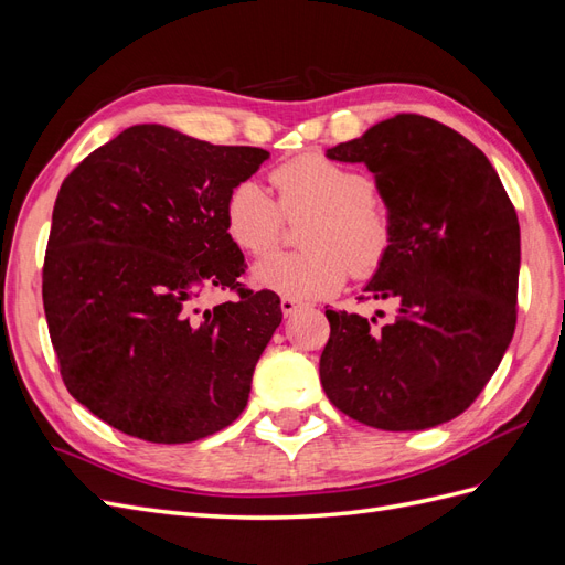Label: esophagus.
Wrapping results in <instances>:
<instances>
[{"mask_svg": "<svg viewBox=\"0 0 565 565\" xmlns=\"http://www.w3.org/2000/svg\"><path fill=\"white\" fill-rule=\"evenodd\" d=\"M303 301H299V299H295V297H282L280 299V309H282V313L285 316H292V313H297L299 309H303Z\"/></svg>", "mask_w": 565, "mask_h": 565, "instance_id": "esophagus-1", "label": "esophagus"}]
</instances>
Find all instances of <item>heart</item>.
I'll use <instances>...</instances> for the list:
<instances>
[{
    "label": "heart",
    "mask_w": 565,
    "mask_h": 565,
    "mask_svg": "<svg viewBox=\"0 0 565 565\" xmlns=\"http://www.w3.org/2000/svg\"><path fill=\"white\" fill-rule=\"evenodd\" d=\"M278 200L256 179H241L224 202V221L233 243L264 256L276 249L285 233V216L299 221L295 254H270L254 266L256 285L297 299H322L355 278L372 276L391 252L393 221L372 198V181L353 167L320 152H306L270 172Z\"/></svg>",
    "instance_id": "obj_1"
}]
</instances>
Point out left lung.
<instances>
[{
    "label": "left lung",
    "instance_id": "obj_1",
    "mask_svg": "<svg viewBox=\"0 0 565 565\" xmlns=\"http://www.w3.org/2000/svg\"><path fill=\"white\" fill-rule=\"evenodd\" d=\"M328 158L365 162L377 181L393 245L361 299L393 301L398 311L384 324L324 311L322 388L337 409L374 429L450 422L486 388L514 337V204L481 150L424 115L384 119Z\"/></svg>",
    "mask_w": 565,
    "mask_h": 565
}]
</instances>
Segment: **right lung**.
Here are the masks:
<instances>
[{
    "instance_id": "add662e5",
    "label": "right lung",
    "mask_w": 565,
    "mask_h": 565,
    "mask_svg": "<svg viewBox=\"0 0 565 565\" xmlns=\"http://www.w3.org/2000/svg\"><path fill=\"white\" fill-rule=\"evenodd\" d=\"M268 158L136 125L65 177L42 270L49 337L71 396L113 429L191 443L233 424L282 320L270 289H245L226 195ZM204 288L238 295L200 312Z\"/></svg>"
}]
</instances>
